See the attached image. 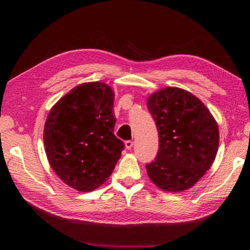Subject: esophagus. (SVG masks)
Wrapping results in <instances>:
<instances>
[{
    "label": "esophagus",
    "instance_id": "1",
    "mask_svg": "<svg viewBox=\"0 0 250 250\" xmlns=\"http://www.w3.org/2000/svg\"><path fill=\"white\" fill-rule=\"evenodd\" d=\"M125 146L126 147V150H131V149H132V146H133V142L132 141H125Z\"/></svg>",
    "mask_w": 250,
    "mask_h": 250
}]
</instances>
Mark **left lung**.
I'll use <instances>...</instances> for the list:
<instances>
[{
	"instance_id": "obj_1",
	"label": "left lung",
	"mask_w": 250,
	"mask_h": 250,
	"mask_svg": "<svg viewBox=\"0 0 250 250\" xmlns=\"http://www.w3.org/2000/svg\"><path fill=\"white\" fill-rule=\"evenodd\" d=\"M146 104L159 130V151L146 166L147 175L162 191L191 188L216 158V120L197 97L177 87L153 92Z\"/></svg>"
}]
</instances>
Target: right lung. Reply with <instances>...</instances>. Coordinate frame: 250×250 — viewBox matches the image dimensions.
Wrapping results in <instances>:
<instances>
[{"label": "right lung", "instance_id": "add662e5", "mask_svg": "<svg viewBox=\"0 0 250 250\" xmlns=\"http://www.w3.org/2000/svg\"><path fill=\"white\" fill-rule=\"evenodd\" d=\"M113 99L107 83H80L53 105L46 119L44 146L50 167L79 192L103 185L125 149L113 133Z\"/></svg>", "mask_w": 250, "mask_h": 250}]
</instances>
